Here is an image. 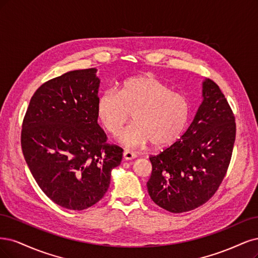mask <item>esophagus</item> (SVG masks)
<instances>
[{
	"mask_svg": "<svg viewBox=\"0 0 258 258\" xmlns=\"http://www.w3.org/2000/svg\"><path fill=\"white\" fill-rule=\"evenodd\" d=\"M136 156H137V154H136L135 152L130 151V150H125V151L123 152V157H124V159H125L126 161L134 160V159H136Z\"/></svg>",
	"mask_w": 258,
	"mask_h": 258,
	"instance_id": "esophagus-1",
	"label": "esophagus"
}]
</instances>
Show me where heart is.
Here are the masks:
<instances>
[{"label": "heart", "mask_w": 258, "mask_h": 258, "mask_svg": "<svg viewBox=\"0 0 258 258\" xmlns=\"http://www.w3.org/2000/svg\"><path fill=\"white\" fill-rule=\"evenodd\" d=\"M133 113L134 122L124 130L120 141L128 148L152 143L165 148L178 141L190 117L186 95L172 91L151 74L124 80L118 91L107 90L96 102V114L103 127L117 136Z\"/></svg>", "instance_id": "obj_1"}]
</instances>
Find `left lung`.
Masks as SVG:
<instances>
[{
  "instance_id": "obj_1",
  "label": "left lung",
  "mask_w": 258,
  "mask_h": 258,
  "mask_svg": "<svg viewBox=\"0 0 258 258\" xmlns=\"http://www.w3.org/2000/svg\"><path fill=\"white\" fill-rule=\"evenodd\" d=\"M188 128L169 148L151 155L147 187L152 201L172 213L194 210L215 194L225 178L236 138L235 114L211 79Z\"/></svg>"
}]
</instances>
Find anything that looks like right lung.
<instances>
[{"label": "right lung", "mask_w": 258, "mask_h": 258, "mask_svg": "<svg viewBox=\"0 0 258 258\" xmlns=\"http://www.w3.org/2000/svg\"><path fill=\"white\" fill-rule=\"evenodd\" d=\"M99 79L95 69L69 72L33 94L21 130V148L32 176L51 201L85 210L110 184L123 149L107 143L97 123Z\"/></svg>", "instance_id": "add662e5"}]
</instances>
